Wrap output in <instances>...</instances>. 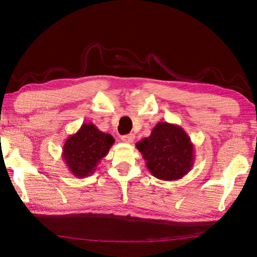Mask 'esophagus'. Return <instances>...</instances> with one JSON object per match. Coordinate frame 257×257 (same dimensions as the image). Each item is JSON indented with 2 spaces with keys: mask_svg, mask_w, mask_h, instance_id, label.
I'll return each instance as SVG.
<instances>
[{
  "mask_svg": "<svg viewBox=\"0 0 257 257\" xmlns=\"http://www.w3.org/2000/svg\"><path fill=\"white\" fill-rule=\"evenodd\" d=\"M121 140L125 144H132L135 140V135L134 134H129V135H124L121 137Z\"/></svg>",
  "mask_w": 257,
  "mask_h": 257,
  "instance_id": "1",
  "label": "esophagus"
}]
</instances>
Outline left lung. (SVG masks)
<instances>
[{
	"label": "left lung",
	"mask_w": 257,
	"mask_h": 257,
	"mask_svg": "<svg viewBox=\"0 0 257 257\" xmlns=\"http://www.w3.org/2000/svg\"><path fill=\"white\" fill-rule=\"evenodd\" d=\"M136 147L152 176L165 181L183 178L194 165V147L181 125L159 122Z\"/></svg>",
	"instance_id": "1"
}]
</instances>
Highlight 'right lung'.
<instances>
[{
	"label": "right lung",
	"instance_id": "1",
	"mask_svg": "<svg viewBox=\"0 0 257 257\" xmlns=\"http://www.w3.org/2000/svg\"><path fill=\"white\" fill-rule=\"evenodd\" d=\"M113 144L111 135L100 132L92 122L83 123L77 133L65 141L63 159L76 178L89 177Z\"/></svg>",
	"mask_w": 257,
	"mask_h": 257
}]
</instances>
